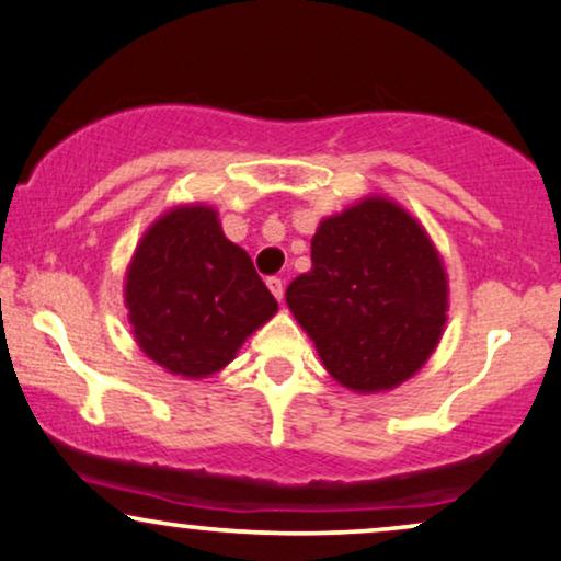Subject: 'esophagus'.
Wrapping results in <instances>:
<instances>
[{
  "label": "esophagus",
  "mask_w": 561,
  "mask_h": 561,
  "mask_svg": "<svg viewBox=\"0 0 561 561\" xmlns=\"http://www.w3.org/2000/svg\"><path fill=\"white\" fill-rule=\"evenodd\" d=\"M267 288H270V294L275 296V299L283 301V291H286V288H283L280 278H267Z\"/></svg>",
  "instance_id": "1"
}]
</instances>
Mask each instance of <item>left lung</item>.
Here are the masks:
<instances>
[{"label": "left lung", "mask_w": 561, "mask_h": 561, "mask_svg": "<svg viewBox=\"0 0 561 561\" xmlns=\"http://www.w3.org/2000/svg\"><path fill=\"white\" fill-rule=\"evenodd\" d=\"M324 366L356 392L392 390L437 348L447 324V270L403 205L362 197L320 220L312 270L286 291Z\"/></svg>", "instance_id": "left-lung-1"}]
</instances>
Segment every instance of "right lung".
Instances as JSON below:
<instances>
[{"label":"right lung","mask_w":561,"mask_h":561,"mask_svg":"<svg viewBox=\"0 0 561 561\" xmlns=\"http://www.w3.org/2000/svg\"><path fill=\"white\" fill-rule=\"evenodd\" d=\"M124 304L145 354L197 379L231 364L278 312L249 254L205 203L176 205L150 224L129 260Z\"/></svg>","instance_id":"add662e5"}]
</instances>
